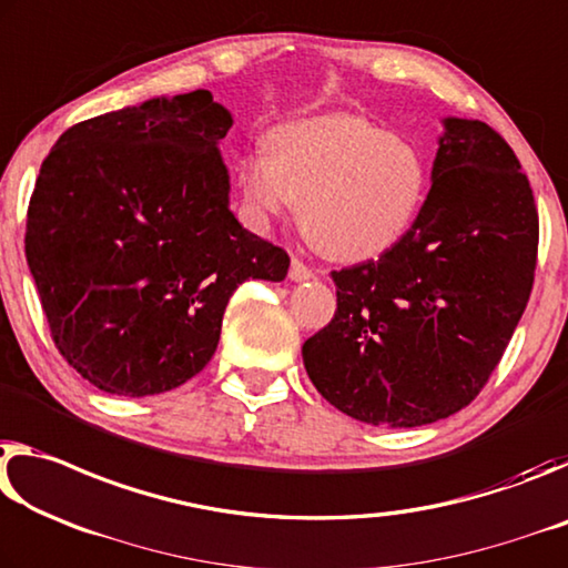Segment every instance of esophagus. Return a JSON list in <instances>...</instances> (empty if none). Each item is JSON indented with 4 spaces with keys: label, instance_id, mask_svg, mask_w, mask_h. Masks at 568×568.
Here are the masks:
<instances>
[{
    "label": "esophagus",
    "instance_id": "34e87169",
    "mask_svg": "<svg viewBox=\"0 0 568 568\" xmlns=\"http://www.w3.org/2000/svg\"><path fill=\"white\" fill-rule=\"evenodd\" d=\"M290 278L292 282H306V278H314V272L304 262H300V258H292Z\"/></svg>",
    "mask_w": 568,
    "mask_h": 568
}]
</instances>
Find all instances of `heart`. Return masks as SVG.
Returning <instances> with one entry per match:
<instances>
[{"label": "heart", "mask_w": 568, "mask_h": 568, "mask_svg": "<svg viewBox=\"0 0 568 568\" xmlns=\"http://www.w3.org/2000/svg\"><path fill=\"white\" fill-rule=\"evenodd\" d=\"M239 185L258 223L300 201L302 229L324 254L365 262L410 231L427 193V163L407 135L329 113L276 128L268 153L241 158Z\"/></svg>", "instance_id": "1"}]
</instances>
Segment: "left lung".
I'll list each match as a JSON object with an SVG mask.
<instances>
[{"mask_svg": "<svg viewBox=\"0 0 568 568\" xmlns=\"http://www.w3.org/2000/svg\"><path fill=\"white\" fill-rule=\"evenodd\" d=\"M443 125L410 231L332 272L337 312L302 347L320 395L359 423L417 427L470 405L531 296L538 211L516 153L480 120Z\"/></svg>", "mask_w": 568, "mask_h": 568, "instance_id": "left-lung-1", "label": "left lung"}]
</instances>
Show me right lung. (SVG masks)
<instances>
[{"instance_id": "1", "label": "right lung", "mask_w": 568, "mask_h": 568, "mask_svg": "<svg viewBox=\"0 0 568 568\" xmlns=\"http://www.w3.org/2000/svg\"><path fill=\"white\" fill-rule=\"evenodd\" d=\"M231 125L193 90L82 120L42 161L27 264L54 347L102 393L158 395L199 375L239 284L290 272V254L229 209Z\"/></svg>"}]
</instances>
